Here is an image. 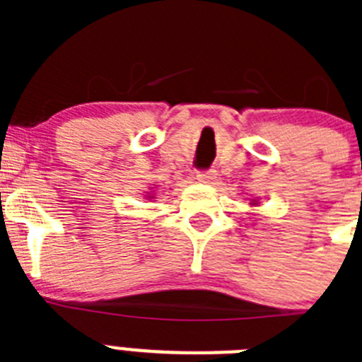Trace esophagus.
Wrapping results in <instances>:
<instances>
[{"instance_id":"obj_1","label":"esophagus","mask_w":362,"mask_h":362,"mask_svg":"<svg viewBox=\"0 0 362 362\" xmlns=\"http://www.w3.org/2000/svg\"><path fill=\"white\" fill-rule=\"evenodd\" d=\"M196 177L199 179L201 183H212L214 179H216V172L214 170H197Z\"/></svg>"}]
</instances>
